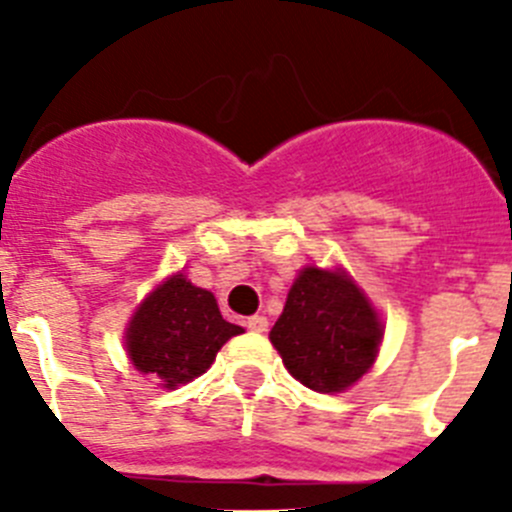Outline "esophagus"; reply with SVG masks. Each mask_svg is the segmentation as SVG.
<instances>
[{"label": "esophagus", "mask_w": 512, "mask_h": 512, "mask_svg": "<svg viewBox=\"0 0 512 512\" xmlns=\"http://www.w3.org/2000/svg\"><path fill=\"white\" fill-rule=\"evenodd\" d=\"M246 325L253 333H266V330H269V320H266L264 315H253V318L246 320Z\"/></svg>", "instance_id": "esophagus-1"}]
</instances>
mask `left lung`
Wrapping results in <instances>:
<instances>
[{
  "mask_svg": "<svg viewBox=\"0 0 512 512\" xmlns=\"http://www.w3.org/2000/svg\"><path fill=\"white\" fill-rule=\"evenodd\" d=\"M295 379L315 392H341L374 364L382 323L341 271L307 266L269 333Z\"/></svg>",
  "mask_w": 512,
  "mask_h": 512,
  "instance_id": "1",
  "label": "left lung"
}]
</instances>
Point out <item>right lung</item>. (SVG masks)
I'll return each mask as SVG.
<instances>
[{"label":"right lung","instance_id":"add662e5","mask_svg":"<svg viewBox=\"0 0 512 512\" xmlns=\"http://www.w3.org/2000/svg\"><path fill=\"white\" fill-rule=\"evenodd\" d=\"M238 333L243 328L223 320L212 292L176 274L135 312L128 354L135 369L174 390L205 374L220 346Z\"/></svg>","mask_w":512,"mask_h":512}]
</instances>
